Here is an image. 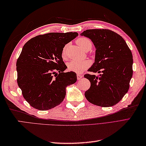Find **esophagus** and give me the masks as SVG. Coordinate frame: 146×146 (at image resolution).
Masks as SVG:
<instances>
[{
  "mask_svg": "<svg viewBox=\"0 0 146 146\" xmlns=\"http://www.w3.org/2000/svg\"><path fill=\"white\" fill-rule=\"evenodd\" d=\"M83 77V75H82V74H80V73H78L77 74V79L78 80H80Z\"/></svg>",
  "mask_w": 146,
  "mask_h": 146,
  "instance_id": "esophagus-1",
  "label": "esophagus"
}]
</instances>
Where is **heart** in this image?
Listing matches in <instances>:
<instances>
[{
    "label": "heart",
    "mask_w": 146,
    "mask_h": 146,
    "mask_svg": "<svg viewBox=\"0 0 146 146\" xmlns=\"http://www.w3.org/2000/svg\"><path fill=\"white\" fill-rule=\"evenodd\" d=\"M76 43L80 48L88 51L92 48V42L89 39L86 38H80L76 40ZM67 46H65L62 51V57L66 58V50ZM91 65L90 61L85 60H72L68 63V69L71 71L76 73H81Z\"/></svg>",
    "instance_id": "1"
}]
</instances>
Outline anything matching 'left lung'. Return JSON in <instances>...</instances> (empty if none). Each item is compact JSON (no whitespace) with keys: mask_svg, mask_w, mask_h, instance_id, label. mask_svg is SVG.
I'll use <instances>...</instances> for the list:
<instances>
[{"mask_svg":"<svg viewBox=\"0 0 146 146\" xmlns=\"http://www.w3.org/2000/svg\"><path fill=\"white\" fill-rule=\"evenodd\" d=\"M90 39L96 48L95 63L85 74L91 86L85 93L90 103L108 107L116 105L127 93L133 70L132 54L125 40L106 29H87L82 33Z\"/></svg>","mask_w":146,"mask_h":146,"instance_id":"left-lung-1","label":"left lung"}]
</instances>
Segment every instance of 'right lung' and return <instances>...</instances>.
Listing matches in <instances>:
<instances>
[{
	"label": "right lung",
	"mask_w": 146,
	"mask_h": 146,
	"mask_svg": "<svg viewBox=\"0 0 146 146\" xmlns=\"http://www.w3.org/2000/svg\"><path fill=\"white\" fill-rule=\"evenodd\" d=\"M77 33H49L31 38L23 46L16 66L17 82L24 99L39 110L60 105L66 87L76 82L75 72L64 73L67 66L62 58L65 44Z\"/></svg>",
	"instance_id": "add662e5"
}]
</instances>
